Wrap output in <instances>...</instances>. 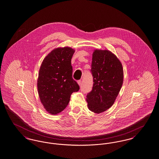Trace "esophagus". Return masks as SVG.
Masks as SVG:
<instances>
[{"mask_svg": "<svg viewBox=\"0 0 159 159\" xmlns=\"http://www.w3.org/2000/svg\"><path fill=\"white\" fill-rule=\"evenodd\" d=\"M77 83L79 84V85L80 86H82V80H78V81H77Z\"/></svg>", "mask_w": 159, "mask_h": 159, "instance_id": "esophagus-1", "label": "esophagus"}]
</instances>
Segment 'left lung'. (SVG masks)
Instances as JSON below:
<instances>
[{"instance_id":"left-lung-1","label":"left lung","mask_w":159,"mask_h":159,"mask_svg":"<svg viewBox=\"0 0 159 159\" xmlns=\"http://www.w3.org/2000/svg\"><path fill=\"white\" fill-rule=\"evenodd\" d=\"M92 90L86 96L89 110L100 114L111 108L118 95L124 79L121 61L112 52L95 50L92 54Z\"/></svg>"}]
</instances>
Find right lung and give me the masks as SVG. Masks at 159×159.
Here are the masks:
<instances>
[{
	"instance_id": "right-lung-1",
	"label": "right lung",
	"mask_w": 159,
	"mask_h": 159,
	"mask_svg": "<svg viewBox=\"0 0 159 159\" xmlns=\"http://www.w3.org/2000/svg\"><path fill=\"white\" fill-rule=\"evenodd\" d=\"M73 48L59 47L45 57L38 73V95L45 110L52 115L63 111L70 101L72 93L79 90L73 79L71 63Z\"/></svg>"
}]
</instances>
